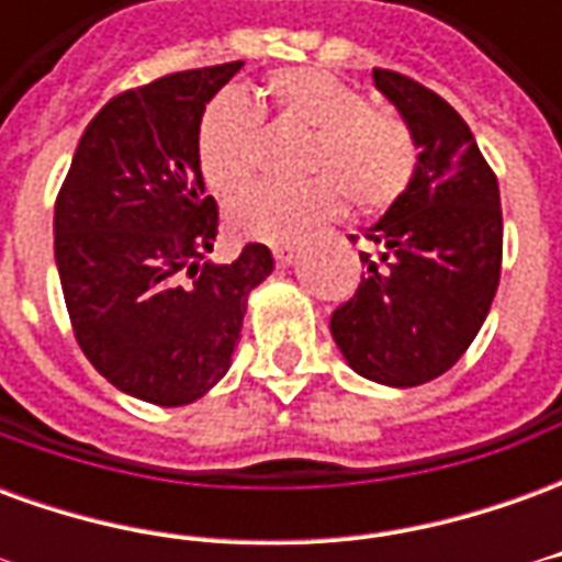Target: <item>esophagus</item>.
Here are the masks:
<instances>
[{
    "label": "esophagus",
    "instance_id": "obj_1",
    "mask_svg": "<svg viewBox=\"0 0 562 562\" xmlns=\"http://www.w3.org/2000/svg\"><path fill=\"white\" fill-rule=\"evenodd\" d=\"M294 256H297V249L294 246H273V261L285 268V265H292Z\"/></svg>",
    "mask_w": 562,
    "mask_h": 562
}]
</instances>
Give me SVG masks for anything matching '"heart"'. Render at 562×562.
Here are the masks:
<instances>
[{
	"instance_id": "1",
	"label": "heart",
	"mask_w": 562,
	"mask_h": 562,
	"mask_svg": "<svg viewBox=\"0 0 562 562\" xmlns=\"http://www.w3.org/2000/svg\"><path fill=\"white\" fill-rule=\"evenodd\" d=\"M306 132L297 173H318L294 186H256L228 204V228L244 240L285 244L349 201L361 213L391 207L413 183L418 147L409 126L391 111L370 108L364 92L322 68H285L252 92V108L222 92L201 111L195 132L204 183L232 195L258 168V120Z\"/></svg>"
}]
</instances>
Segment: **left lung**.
I'll return each mask as SVG.
<instances>
[{
  "instance_id": "left-lung-1",
  "label": "left lung",
  "mask_w": 562,
  "mask_h": 562,
  "mask_svg": "<svg viewBox=\"0 0 562 562\" xmlns=\"http://www.w3.org/2000/svg\"><path fill=\"white\" fill-rule=\"evenodd\" d=\"M373 80L422 153L413 183L364 232L379 258L361 252L367 273L334 310L330 334L355 373L413 389L458 364L484 325L503 268V210L463 116L406 75L373 68Z\"/></svg>"
}]
</instances>
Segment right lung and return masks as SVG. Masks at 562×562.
<instances>
[{
  "label": "right lung",
  "instance_id": "1",
  "mask_svg": "<svg viewBox=\"0 0 562 562\" xmlns=\"http://www.w3.org/2000/svg\"><path fill=\"white\" fill-rule=\"evenodd\" d=\"M240 68L177 71L114 95L56 195V268L78 346L114 389L156 406H186L228 373L246 297L273 270L265 244L232 265L201 261L220 207L198 171V120Z\"/></svg>",
  "mask_w": 562,
  "mask_h": 562
}]
</instances>
